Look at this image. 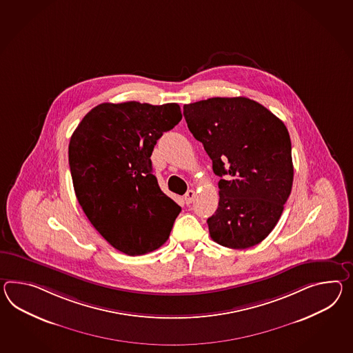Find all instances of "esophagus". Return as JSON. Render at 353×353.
Returning a JSON list of instances; mask_svg holds the SVG:
<instances>
[{
	"label": "esophagus",
	"mask_w": 353,
	"mask_h": 353,
	"mask_svg": "<svg viewBox=\"0 0 353 353\" xmlns=\"http://www.w3.org/2000/svg\"><path fill=\"white\" fill-rule=\"evenodd\" d=\"M194 199H195V191H194V190H189V191L185 194V201H186V204H191Z\"/></svg>",
	"instance_id": "34e87169"
}]
</instances>
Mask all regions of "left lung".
<instances>
[{"mask_svg": "<svg viewBox=\"0 0 353 353\" xmlns=\"http://www.w3.org/2000/svg\"><path fill=\"white\" fill-rule=\"evenodd\" d=\"M183 116L221 177L218 209L207 221L210 237L230 249L258 245L278 223L292 190L285 125L245 97L185 104Z\"/></svg>", "mask_w": 353, "mask_h": 353, "instance_id": "1", "label": "left lung"}]
</instances>
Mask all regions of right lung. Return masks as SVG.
Segmentation results:
<instances>
[{
	"instance_id": "add662e5",
	"label": "right lung",
	"mask_w": 353,
	"mask_h": 353,
	"mask_svg": "<svg viewBox=\"0 0 353 353\" xmlns=\"http://www.w3.org/2000/svg\"><path fill=\"white\" fill-rule=\"evenodd\" d=\"M181 119L177 103H102L86 113L70 139L80 207L104 240L130 256L161 248L180 214V205L159 188L150 155Z\"/></svg>"
}]
</instances>
